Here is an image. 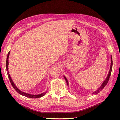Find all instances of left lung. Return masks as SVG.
Segmentation results:
<instances>
[{"label":"left lung","mask_w":120,"mask_h":120,"mask_svg":"<svg viewBox=\"0 0 120 120\" xmlns=\"http://www.w3.org/2000/svg\"><path fill=\"white\" fill-rule=\"evenodd\" d=\"M10 51L8 52V56H7V59H6V71H7V73H8V78H9V81L10 82V83L11 84L12 86H13V88L14 89V90H15L20 95H22V96H24L25 97H28V98H41L42 96H44L45 93H43V94H39V95H30V94H27V93H24L23 92H21V90H20L19 89H18L16 86L15 85V84H14L13 81L12 80L10 76V74L9 73V71H8V57H9V53H10Z\"/></svg>","instance_id":"obj_1"}]
</instances>
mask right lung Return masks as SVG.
<instances>
[{"label": "right lung", "mask_w": 120, "mask_h": 120, "mask_svg": "<svg viewBox=\"0 0 120 120\" xmlns=\"http://www.w3.org/2000/svg\"><path fill=\"white\" fill-rule=\"evenodd\" d=\"M112 60H111V64L110 70L109 72V74H108V75L107 78H106V80H105V81L103 83V84L101 85V88H99L97 90H96V91L95 92V93H94L93 94H98V93H99L101 91V90H102V89L104 88V87H105V86H106V85L107 84V83H108L109 80V79H110V76H111V72H112ZM64 78L65 79H66V82H67V85H68V80H67V78H66V77H64Z\"/></svg>", "instance_id": "obj_1"}]
</instances>
